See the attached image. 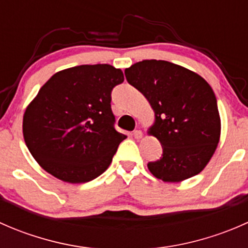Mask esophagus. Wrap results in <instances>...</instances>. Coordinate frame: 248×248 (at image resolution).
Here are the masks:
<instances>
[{
  "label": "esophagus",
  "instance_id": "obj_1",
  "mask_svg": "<svg viewBox=\"0 0 248 248\" xmlns=\"http://www.w3.org/2000/svg\"><path fill=\"white\" fill-rule=\"evenodd\" d=\"M142 136H144V134H142V132L139 131V129H137V131L133 132V137L136 139H141Z\"/></svg>",
  "mask_w": 248,
  "mask_h": 248
}]
</instances>
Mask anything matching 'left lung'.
Segmentation results:
<instances>
[{
    "label": "left lung",
    "instance_id": "1",
    "mask_svg": "<svg viewBox=\"0 0 248 248\" xmlns=\"http://www.w3.org/2000/svg\"><path fill=\"white\" fill-rule=\"evenodd\" d=\"M155 112L147 133L161 142V159L147 164L164 182H181L199 174L221 138L216 96L199 74L162 60H144L124 69Z\"/></svg>",
    "mask_w": 248,
    "mask_h": 248
}]
</instances>
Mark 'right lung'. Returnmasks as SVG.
I'll return each instance as SVG.
<instances>
[{
	"label": "right lung",
	"mask_w": 248,
	"mask_h": 248,
	"mask_svg": "<svg viewBox=\"0 0 248 248\" xmlns=\"http://www.w3.org/2000/svg\"><path fill=\"white\" fill-rule=\"evenodd\" d=\"M110 64H81L50 78L25 110V142L44 170L84 184L108 169L127 136L114 128L111 90L124 81Z\"/></svg>",
	"instance_id": "add662e5"
}]
</instances>
